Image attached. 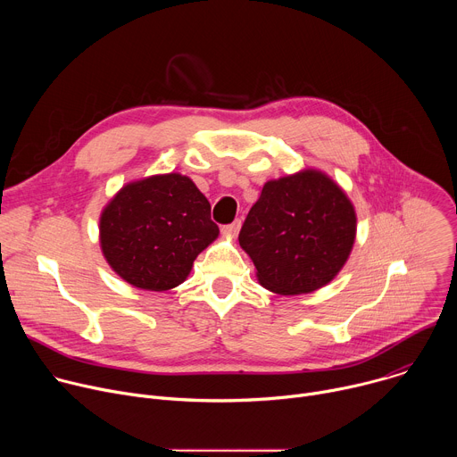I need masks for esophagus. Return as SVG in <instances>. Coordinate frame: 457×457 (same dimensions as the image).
<instances>
[{
	"label": "esophagus",
	"mask_w": 457,
	"mask_h": 457,
	"mask_svg": "<svg viewBox=\"0 0 457 457\" xmlns=\"http://www.w3.org/2000/svg\"><path fill=\"white\" fill-rule=\"evenodd\" d=\"M240 226H242L240 220H235V222L224 226V228H222V233H224V235H229V237H235V235L240 231Z\"/></svg>",
	"instance_id": "esophagus-1"
}]
</instances>
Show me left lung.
I'll return each instance as SVG.
<instances>
[{
  "label": "left lung",
  "instance_id": "left-lung-1",
  "mask_svg": "<svg viewBox=\"0 0 457 457\" xmlns=\"http://www.w3.org/2000/svg\"><path fill=\"white\" fill-rule=\"evenodd\" d=\"M356 213L328 175L305 170L264 184L238 235L258 282L278 295L329 284L347 262Z\"/></svg>",
  "mask_w": 457,
  "mask_h": 457
}]
</instances>
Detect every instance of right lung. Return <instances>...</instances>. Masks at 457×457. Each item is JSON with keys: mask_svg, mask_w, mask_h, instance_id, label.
I'll list each match as a JSON object with an SVG mask.
<instances>
[{"mask_svg": "<svg viewBox=\"0 0 457 457\" xmlns=\"http://www.w3.org/2000/svg\"><path fill=\"white\" fill-rule=\"evenodd\" d=\"M101 249L128 284L168 291L217 237L208 199L180 173L126 184L101 213Z\"/></svg>", "mask_w": 457, "mask_h": 457, "instance_id": "1", "label": "right lung"}]
</instances>
